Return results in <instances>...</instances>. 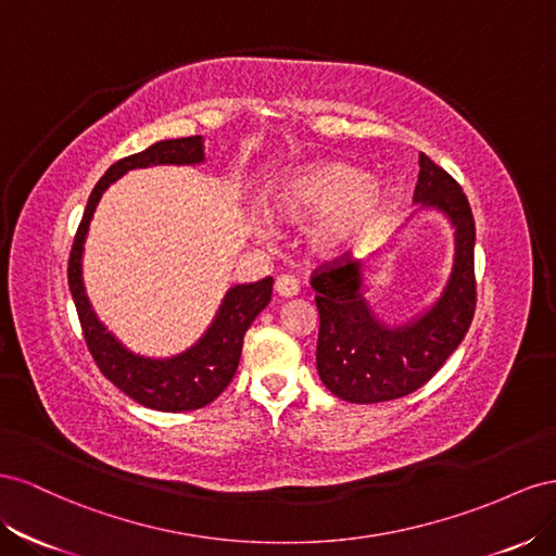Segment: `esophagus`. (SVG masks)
I'll use <instances>...</instances> for the list:
<instances>
[{
	"instance_id": "obj_1",
	"label": "esophagus",
	"mask_w": 556,
	"mask_h": 556,
	"mask_svg": "<svg viewBox=\"0 0 556 556\" xmlns=\"http://www.w3.org/2000/svg\"><path fill=\"white\" fill-rule=\"evenodd\" d=\"M298 291H300V283L293 277H289V275L277 277V281H275V293L277 295L293 298V295H298Z\"/></svg>"
}]
</instances>
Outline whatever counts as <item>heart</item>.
<instances>
[{"label": "heart", "mask_w": 556, "mask_h": 556, "mask_svg": "<svg viewBox=\"0 0 556 556\" xmlns=\"http://www.w3.org/2000/svg\"><path fill=\"white\" fill-rule=\"evenodd\" d=\"M393 200L391 186L356 165L326 161L298 167L281 177L267 210L289 224H309L312 244L340 251L361 242L382 224Z\"/></svg>", "instance_id": "1"}]
</instances>
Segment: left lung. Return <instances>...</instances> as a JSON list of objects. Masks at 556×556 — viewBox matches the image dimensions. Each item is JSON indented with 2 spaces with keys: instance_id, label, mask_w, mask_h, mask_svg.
<instances>
[{
  "instance_id": "1",
  "label": "left lung",
  "mask_w": 556,
  "mask_h": 556,
  "mask_svg": "<svg viewBox=\"0 0 556 556\" xmlns=\"http://www.w3.org/2000/svg\"><path fill=\"white\" fill-rule=\"evenodd\" d=\"M415 204V214L445 216L454 240L447 281L421 312L401 324H387L368 300L372 275L379 269L377 258L393 249L395 237L368 261L330 265L312 277L319 309L316 370L326 389L346 403H384L417 391L454 354L472 321L475 220L470 204L462 186L424 153H419Z\"/></svg>"
}]
</instances>
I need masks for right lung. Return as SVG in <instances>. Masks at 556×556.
Wrapping results in <instances>:
<instances>
[{
	"instance_id": "1",
	"label": "right lung",
	"mask_w": 556,
	"mask_h": 556,
	"mask_svg": "<svg viewBox=\"0 0 556 556\" xmlns=\"http://www.w3.org/2000/svg\"><path fill=\"white\" fill-rule=\"evenodd\" d=\"M204 161H207L204 157V137L195 135L155 141L153 147L111 165L88 198L67 267L78 321H81L88 349L98 368L111 384L118 387L125 395H130L132 401L161 412L200 409L230 384L242 356L244 332L273 298V277L251 283H235L226 291L212 324L198 338V342L174 356L155 358L135 354L102 324L98 312L92 309L84 283V244L92 214L98 210L104 190L111 184H116L123 174L157 165H202Z\"/></svg>"
}]
</instances>
